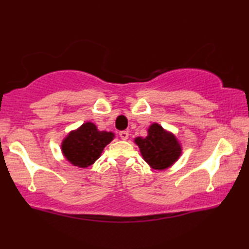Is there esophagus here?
I'll return each instance as SVG.
<instances>
[{"mask_svg": "<svg viewBox=\"0 0 249 249\" xmlns=\"http://www.w3.org/2000/svg\"><path fill=\"white\" fill-rule=\"evenodd\" d=\"M120 138L122 140H126L128 138V132L127 131H121L120 132Z\"/></svg>", "mask_w": 249, "mask_h": 249, "instance_id": "esophagus-1", "label": "esophagus"}]
</instances>
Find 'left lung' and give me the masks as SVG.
<instances>
[{"label": "left lung", "instance_id": "obj_1", "mask_svg": "<svg viewBox=\"0 0 249 249\" xmlns=\"http://www.w3.org/2000/svg\"><path fill=\"white\" fill-rule=\"evenodd\" d=\"M148 133V136L144 139H135L143 159L155 169H164L171 166L181 153V148L176 138L158 124L150 126Z\"/></svg>", "mask_w": 249, "mask_h": 249}]
</instances>
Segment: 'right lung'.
Returning a JSON list of instances; mask_svg holds the SVG:
<instances>
[{"label": "right lung", "mask_w": 249, "mask_h": 249, "mask_svg": "<svg viewBox=\"0 0 249 249\" xmlns=\"http://www.w3.org/2000/svg\"><path fill=\"white\" fill-rule=\"evenodd\" d=\"M113 138L111 132H100L94 124L86 123L70 133L62 143V151L72 164L86 168L99 158L104 148Z\"/></svg>", "instance_id": "add662e5"}]
</instances>
